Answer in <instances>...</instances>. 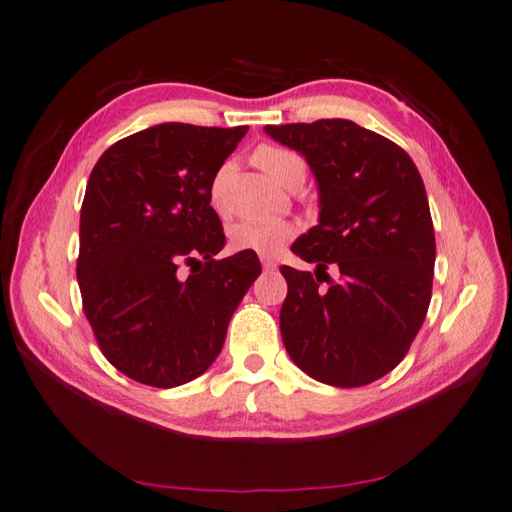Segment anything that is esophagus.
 <instances>
[{"label": "esophagus", "instance_id": "esophagus-1", "mask_svg": "<svg viewBox=\"0 0 512 512\" xmlns=\"http://www.w3.org/2000/svg\"><path fill=\"white\" fill-rule=\"evenodd\" d=\"M260 263H263L265 271H274L276 269V260L269 258V256H260Z\"/></svg>", "mask_w": 512, "mask_h": 512}]
</instances>
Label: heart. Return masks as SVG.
I'll return each mask as SVG.
<instances>
[{"label": "heart", "instance_id": "b5f03b06", "mask_svg": "<svg viewBox=\"0 0 512 512\" xmlns=\"http://www.w3.org/2000/svg\"><path fill=\"white\" fill-rule=\"evenodd\" d=\"M252 160L265 170V173L276 179L278 184L289 186L295 177H304V160L289 149H282L276 144H260L254 151ZM225 168L217 175L212 184V203L214 208H221L219 188ZM298 234V225L285 219L271 221H243L232 225L230 245L236 252H254L260 256H276L291 238Z\"/></svg>", "mask_w": 512, "mask_h": 512}]
</instances>
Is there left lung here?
Listing matches in <instances>:
<instances>
[{
	"instance_id": "1",
	"label": "left lung",
	"mask_w": 512,
	"mask_h": 512,
	"mask_svg": "<svg viewBox=\"0 0 512 512\" xmlns=\"http://www.w3.org/2000/svg\"><path fill=\"white\" fill-rule=\"evenodd\" d=\"M265 131L306 157L320 188V223L291 247L315 276L280 267L282 342L315 381L368 385L399 366L429 309L436 236L423 177L399 144L350 120ZM331 264L340 280L322 290L316 274Z\"/></svg>"
}]
</instances>
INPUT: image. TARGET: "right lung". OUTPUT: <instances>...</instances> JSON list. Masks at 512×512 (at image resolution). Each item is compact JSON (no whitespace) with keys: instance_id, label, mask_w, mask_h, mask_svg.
Returning <instances> with one entry per match:
<instances>
[{"instance_id":"1","label":"right lung","mask_w":512,"mask_h":512,"mask_svg":"<svg viewBox=\"0 0 512 512\" xmlns=\"http://www.w3.org/2000/svg\"><path fill=\"white\" fill-rule=\"evenodd\" d=\"M245 133L164 122L111 144L89 175L76 260L83 311L102 355L133 381L175 388L206 372L260 276L254 252L214 258L225 234L212 181Z\"/></svg>"}]
</instances>
